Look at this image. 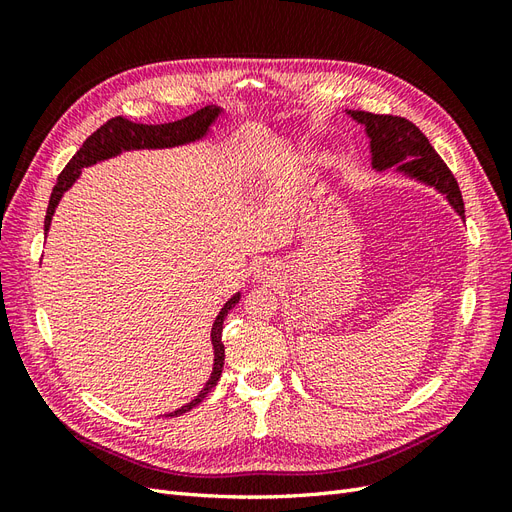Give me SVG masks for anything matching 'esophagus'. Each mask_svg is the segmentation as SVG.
<instances>
[{"label": "esophagus", "instance_id": "obj_1", "mask_svg": "<svg viewBox=\"0 0 512 512\" xmlns=\"http://www.w3.org/2000/svg\"><path fill=\"white\" fill-rule=\"evenodd\" d=\"M254 277H256V280H260V282L273 280V269H271L269 262H258L256 269H254Z\"/></svg>", "mask_w": 512, "mask_h": 512}]
</instances>
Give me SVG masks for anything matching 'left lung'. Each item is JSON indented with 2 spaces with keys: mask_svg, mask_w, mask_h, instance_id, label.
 Returning a JSON list of instances; mask_svg holds the SVG:
<instances>
[{
  "mask_svg": "<svg viewBox=\"0 0 512 512\" xmlns=\"http://www.w3.org/2000/svg\"><path fill=\"white\" fill-rule=\"evenodd\" d=\"M346 115L365 128L369 138V160L376 173L391 168L395 175L421 183L425 188H433L444 196L461 222H466L463 198L453 173L412 121L365 111H346Z\"/></svg>",
  "mask_w": 512,
  "mask_h": 512,
  "instance_id": "8db88e82",
  "label": "left lung"
}]
</instances>
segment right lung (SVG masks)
<instances>
[{"instance_id":"right-lung-1","label":"right lung","mask_w":512,"mask_h":512,"mask_svg":"<svg viewBox=\"0 0 512 512\" xmlns=\"http://www.w3.org/2000/svg\"><path fill=\"white\" fill-rule=\"evenodd\" d=\"M222 115H224L222 106L209 104L205 108H200V111H196L194 115H188V117L177 119V121H168V123H134V121L123 119V117L108 119L102 128H98L87 138L83 147L74 153V158L66 164V168L61 170V175L57 177V183H55L51 200H49V209H46L44 235H49L51 220H53L59 200L64 198V194L72 188L76 181H79L83 168L117 158L123 151L170 149V147H183L190 143H198L209 136L211 128L218 123V119ZM239 299H241V292L232 294V297L220 309V314L213 320V327H211L213 369H211L209 380L205 382L203 389L198 391V395L192 401H188L185 406L168 412L164 416H179L183 412H190L194 406H198L200 401L207 397V393L213 389V386L218 384V380L222 376V369H224V344H222L224 318L228 316L230 309L239 303Z\"/></svg>"}]
</instances>
